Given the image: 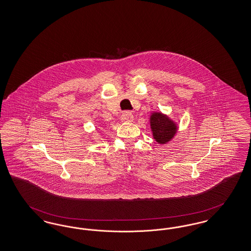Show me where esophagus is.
<instances>
[{"label":"esophagus","instance_id":"obj_1","mask_svg":"<svg viewBox=\"0 0 251 251\" xmlns=\"http://www.w3.org/2000/svg\"><path fill=\"white\" fill-rule=\"evenodd\" d=\"M121 120L122 122H131L133 121V116L130 111H126L121 114Z\"/></svg>","mask_w":251,"mask_h":251}]
</instances>
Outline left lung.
Returning <instances> with one entry per match:
<instances>
[{"mask_svg": "<svg viewBox=\"0 0 251 251\" xmlns=\"http://www.w3.org/2000/svg\"><path fill=\"white\" fill-rule=\"evenodd\" d=\"M151 123L153 136L160 144H164L172 139L176 131V125L161 113L153 114Z\"/></svg>", "mask_w": 251, "mask_h": 251, "instance_id": "obj_1", "label": "left lung"}]
</instances>
